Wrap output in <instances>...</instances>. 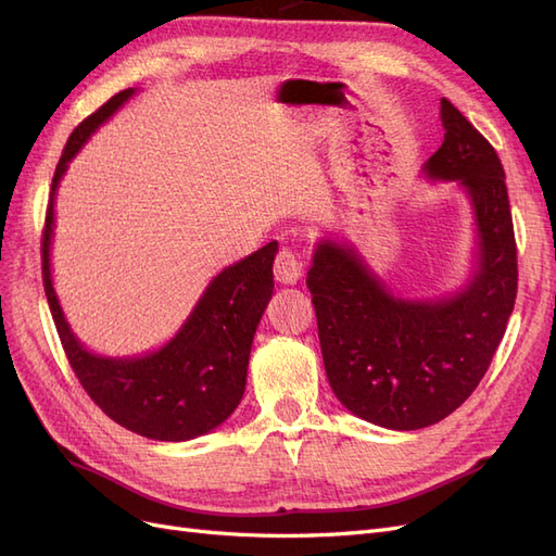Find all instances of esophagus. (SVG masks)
Returning <instances> with one entry per match:
<instances>
[{
  "instance_id": "34e87169",
  "label": "esophagus",
  "mask_w": 556,
  "mask_h": 556,
  "mask_svg": "<svg viewBox=\"0 0 556 556\" xmlns=\"http://www.w3.org/2000/svg\"><path fill=\"white\" fill-rule=\"evenodd\" d=\"M301 274H304V264H301V260L294 255L292 250L282 248L274 262L276 280L282 285H294L301 278Z\"/></svg>"
}]
</instances>
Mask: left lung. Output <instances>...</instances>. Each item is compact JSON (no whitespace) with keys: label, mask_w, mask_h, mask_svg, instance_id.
I'll return each instance as SVG.
<instances>
[{"label":"left lung","mask_w":556,"mask_h":556,"mask_svg":"<svg viewBox=\"0 0 556 556\" xmlns=\"http://www.w3.org/2000/svg\"><path fill=\"white\" fill-rule=\"evenodd\" d=\"M445 137L425 169L473 199L480 268L447 301L392 296L355 250L323 241L306 285L333 394L378 427L441 422L473 394L506 333L517 296V243L506 174L494 146L441 99Z\"/></svg>","instance_id":"left-lung-1"}]
</instances>
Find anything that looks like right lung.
Masks as SVG:
<instances>
[{
	"label": "right lung",
	"instance_id": "1",
	"mask_svg": "<svg viewBox=\"0 0 556 556\" xmlns=\"http://www.w3.org/2000/svg\"><path fill=\"white\" fill-rule=\"evenodd\" d=\"M131 90L113 94L104 106L88 115L66 141L50 185V201L41 233L43 290L64 355L83 390L113 422L153 441H190L223 425L239 406L245 390L252 336L274 294L271 241L250 257L217 276L176 339L139 359L94 357L83 348L50 282V233H53V197L58 182L78 148L121 106Z\"/></svg>",
	"mask_w": 556,
	"mask_h": 556
}]
</instances>
